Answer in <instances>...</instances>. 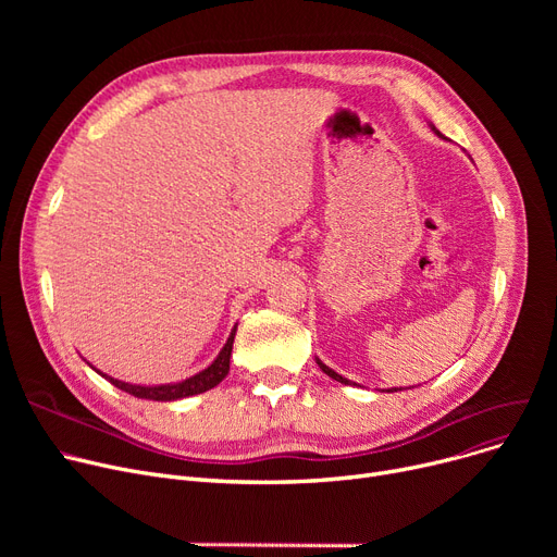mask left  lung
I'll return each mask as SVG.
<instances>
[{
	"label": "left lung",
	"instance_id": "left-lung-1",
	"mask_svg": "<svg viewBox=\"0 0 557 557\" xmlns=\"http://www.w3.org/2000/svg\"><path fill=\"white\" fill-rule=\"evenodd\" d=\"M429 128H431V131H433V133H435L437 137H443V139H445V135H443L441 131H437V128H435V126H433L431 122H429ZM315 363H318V368H320V370H323V372H325L327 376H332V379H334V382H341V384H345V386H357L355 382H349V379H345V376H341L338 372H334V370H332L330 366H325V363H323V361H320L318 357H315ZM395 391H401V388H388V391H382V393H395Z\"/></svg>",
	"mask_w": 557,
	"mask_h": 557
}]
</instances>
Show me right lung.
<instances>
[{
	"mask_svg": "<svg viewBox=\"0 0 557 557\" xmlns=\"http://www.w3.org/2000/svg\"><path fill=\"white\" fill-rule=\"evenodd\" d=\"M234 334H237V325L232 327L225 345L221 347V352L216 355V359L196 374L183 379V382H173V384H158V386H144V384H131V382H122V379H114L110 374H103L101 370H97L92 363L90 366L95 372H99L103 379L112 386H116L120 391L141 397V399H153V401H175V399H185L191 395H200L205 391H212L214 386H219L223 379L230 372V357H232V343H234Z\"/></svg>",
	"mask_w": 557,
	"mask_h": 557,
	"instance_id": "right-lung-1",
	"label": "right lung"
}]
</instances>
